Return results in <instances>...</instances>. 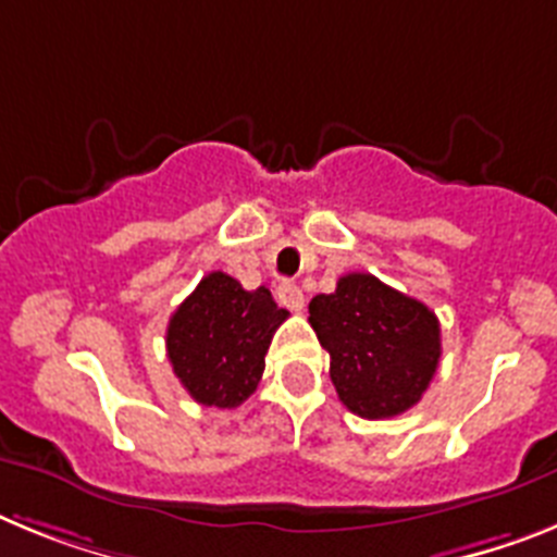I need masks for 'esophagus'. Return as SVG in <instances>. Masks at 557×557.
I'll use <instances>...</instances> for the list:
<instances>
[{"label":"esophagus","mask_w":557,"mask_h":557,"mask_svg":"<svg viewBox=\"0 0 557 557\" xmlns=\"http://www.w3.org/2000/svg\"><path fill=\"white\" fill-rule=\"evenodd\" d=\"M277 299L285 308H292V311H302L306 308V294L292 280H285V283L277 285Z\"/></svg>","instance_id":"1"}]
</instances>
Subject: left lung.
Masks as SVG:
<instances>
[{
  "instance_id": "8db88e82",
  "label": "left lung",
  "mask_w": 557,
  "mask_h": 557,
  "mask_svg": "<svg viewBox=\"0 0 557 557\" xmlns=\"http://www.w3.org/2000/svg\"><path fill=\"white\" fill-rule=\"evenodd\" d=\"M308 322L331 356V381L352 414L384 420L412 409L440 364V322L420 299L352 272L317 294Z\"/></svg>"
}]
</instances>
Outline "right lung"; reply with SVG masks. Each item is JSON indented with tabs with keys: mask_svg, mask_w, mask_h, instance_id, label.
<instances>
[{
	"mask_svg": "<svg viewBox=\"0 0 557 557\" xmlns=\"http://www.w3.org/2000/svg\"><path fill=\"white\" fill-rule=\"evenodd\" d=\"M285 319L265 285L246 292L230 274L210 272L168 322V359L196 404L235 409L258 389Z\"/></svg>",
	"mask_w": 557,
	"mask_h": 557,
	"instance_id": "1",
	"label": "right lung"
}]
</instances>
